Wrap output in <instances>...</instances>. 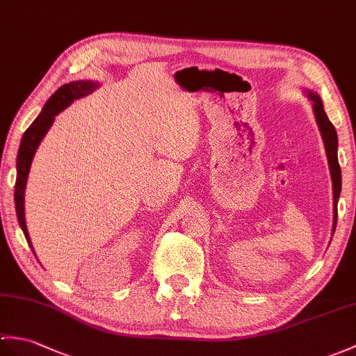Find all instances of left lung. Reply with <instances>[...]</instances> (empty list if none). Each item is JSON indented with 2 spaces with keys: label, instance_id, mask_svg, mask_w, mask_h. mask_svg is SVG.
<instances>
[{
  "label": "left lung",
  "instance_id": "obj_1",
  "mask_svg": "<svg viewBox=\"0 0 356 356\" xmlns=\"http://www.w3.org/2000/svg\"><path fill=\"white\" fill-rule=\"evenodd\" d=\"M308 97H309V100L312 102L314 115H316V121L318 124L321 138H323L327 162H329V170H330V177H332L334 230H335V226H337V203H338V198H340V193H341V168H340V163H338V156H337L338 138H337V131H335L334 124L329 121L327 115L323 109V103H321L320 97L316 92H311V90H308Z\"/></svg>",
  "mask_w": 356,
  "mask_h": 356
}]
</instances>
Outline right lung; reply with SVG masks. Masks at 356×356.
<instances>
[{
  "instance_id": "add662e5",
  "label": "right lung",
  "mask_w": 356,
  "mask_h": 356,
  "mask_svg": "<svg viewBox=\"0 0 356 356\" xmlns=\"http://www.w3.org/2000/svg\"><path fill=\"white\" fill-rule=\"evenodd\" d=\"M98 88L97 81L90 80H79V81H71V83H66L60 86L56 92L49 97V100L45 103L42 112L39 113V117L33 121L31 126L26 130L19 145L18 152V159H16V184H15V208H16V216H18L19 226L22 229L24 235L29 245H33L29 236V230L26 226V216H24V191H26L27 185V177L30 171V165L33 161V156L36 153V148L39 147L40 140L45 136L48 129L51 127L54 121V117L59 112H62L65 107H68L74 100L81 98L85 95H89L90 92ZM35 253V250H33Z\"/></svg>"
}]
</instances>
